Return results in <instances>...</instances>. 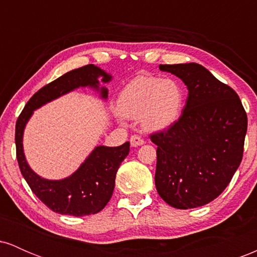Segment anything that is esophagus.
<instances>
[{"label":"esophagus","instance_id":"34e87169","mask_svg":"<svg viewBox=\"0 0 257 257\" xmlns=\"http://www.w3.org/2000/svg\"><path fill=\"white\" fill-rule=\"evenodd\" d=\"M145 144V141H144V139L141 137H139V135H133L131 138V145L133 147H138V146H141Z\"/></svg>","mask_w":257,"mask_h":257}]
</instances>
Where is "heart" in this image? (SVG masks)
<instances>
[{"mask_svg": "<svg viewBox=\"0 0 257 257\" xmlns=\"http://www.w3.org/2000/svg\"><path fill=\"white\" fill-rule=\"evenodd\" d=\"M184 104V88L176 79L138 76L120 91L117 110L124 118H139L145 131L161 132L180 118Z\"/></svg>", "mask_w": 257, "mask_h": 257, "instance_id": "1", "label": "heart"}]
</instances>
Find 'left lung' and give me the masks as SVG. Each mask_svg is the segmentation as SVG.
<instances>
[{
    "label": "left lung",
    "instance_id": "obj_1",
    "mask_svg": "<svg viewBox=\"0 0 257 257\" xmlns=\"http://www.w3.org/2000/svg\"><path fill=\"white\" fill-rule=\"evenodd\" d=\"M187 87L179 120L151 135L157 145L155 184L176 209L210 203L229 184L243 157L247 118L238 94L196 63L159 65Z\"/></svg>",
    "mask_w": 257,
    "mask_h": 257
}]
</instances>
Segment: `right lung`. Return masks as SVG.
Wrapping results in <instances>:
<instances>
[{"instance_id":"right-lung-1","label":"right lung","mask_w":257,"mask_h":257,"mask_svg":"<svg viewBox=\"0 0 257 257\" xmlns=\"http://www.w3.org/2000/svg\"><path fill=\"white\" fill-rule=\"evenodd\" d=\"M100 78L102 83H108L113 77L93 64L66 72L34 94L17 120L16 146L20 172L32 192L54 213L85 216L101 211L111 199L117 170L128 156L131 144L126 141L116 147L95 146L71 175L59 180L44 179L26 161L23 144L25 126L34 111L78 88H90L106 100L108 90L105 85H100Z\"/></svg>"}]
</instances>
